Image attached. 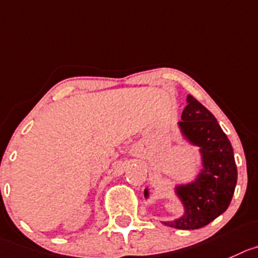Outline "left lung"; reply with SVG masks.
<instances>
[{
	"instance_id": "left-lung-1",
	"label": "left lung",
	"mask_w": 258,
	"mask_h": 258,
	"mask_svg": "<svg viewBox=\"0 0 258 258\" xmlns=\"http://www.w3.org/2000/svg\"><path fill=\"white\" fill-rule=\"evenodd\" d=\"M181 119L178 126L183 137L200 147L203 170L194 182L176 188L185 214L177 220L163 223L191 230L205 227L228 209L237 183V166L232 144L214 115L191 95ZM144 196H148V190Z\"/></svg>"
}]
</instances>
